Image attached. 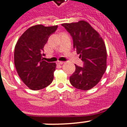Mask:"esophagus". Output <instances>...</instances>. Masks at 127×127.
Here are the masks:
<instances>
[{
	"label": "esophagus",
	"instance_id": "esophagus-1",
	"mask_svg": "<svg viewBox=\"0 0 127 127\" xmlns=\"http://www.w3.org/2000/svg\"><path fill=\"white\" fill-rule=\"evenodd\" d=\"M64 63L63 61H57V64H59V65H62V64H63Z\"/></svg>",
	"mask_w": 127,
	"mask_h": 127
}]
</instances>
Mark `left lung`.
<instances>
[{
  "mask_svg": "<svg viewBox=\"0 0 127 127\" xmlns=\"http://www.w3.org/2000/svg\"><path fill=\"white\" fill-rule=\"evenodd\" d=\"M73 40V47L83 61V67L75 64L76 70L70 77L73 87L89 90L100 81L106 70L107 53L102 37L88 23H63Z\"/></svg>",
  "mask_w": 127,
  "mask_h": 127,
  "instance_id": "1",
  "label": "left lung"
}]
</instances>
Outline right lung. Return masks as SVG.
I'll return each mask as SVG.
<instances>
[{
    "mask_svg": "<svg viewBox=\"0 0 127 127\" xmlns=\"http://www.w3.org/2000/svg\"><path fill=\"white\" fill-rule=\"evenodd\" d=\"M57 25L44 27L37 25L29 28L15 45L14 64L23 82L32 90H40L53 80L56 64L42 59L44 47Z\"/></svg>",
    "mask_w": 127,
    "mask_h": 127,
    "instance_id": "add662e5",
    "label": "right lung"
}]
</instances>
